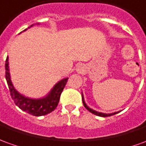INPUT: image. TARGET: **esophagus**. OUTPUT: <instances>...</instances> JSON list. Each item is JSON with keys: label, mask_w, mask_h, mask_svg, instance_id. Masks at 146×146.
Segmentation results:
<instances>
[{"label": "esophagus", "mask_w": 146, "mask_h": 146, "mask_svg": "<svg viewBox=\"0 0 146 146\" xmlns=\"http://www.w3.org/2000/svg\"><path fill=\"white\" fill-rule=\"evenodd\" d=\"M76 71L79 72V73H83V71H85V67H84V65H82V64H79L76 67Z\"/></svg>", "instance_id": "34e87169"}]
</instances>
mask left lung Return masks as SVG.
<instances>
[{"label":"left lung","instance_id":"8db88e82","mask_svg":"<svg viewBox=\"0 0 146 146\" xmlns=\"http://www.w3.org/2000/svg\"><path fill=\"white\" fill-rule=\"evenodd\" d=\"M82 99H83V106H85V108H86L87 110H89L90 113H94V114L97 115V116H100V117H109V116H111V115H114V114H116V113H119V112H120V111H117V112H113V113H102V112H98V111H96V110H94L91 109L90 107H89V106H88L86 104V102H85V100H84V97H83V92H82Z\"/></svg>","mask_w":146,"mask_h":146}]
</instances>
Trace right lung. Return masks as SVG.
<instances>
[{"label": "right lung", "mask_w": 146, "mask_h": 146, "mask_svg": "<svg viewBox=\"0 0 146 146\" xmlns=\"http://www.w3.org/2000/svg\"><path fill=\"white\" fill-rule=\"evenodd\" d=\"M39 25V24H37ZM31 25L28 29L33 27ZM24 30L23 32L26 31L27 29ZM9 57H7L5 61V78L8 86L9 88L10 94L12 98L13 99L14 102L17 106L19 108L24 110L27 113L32 114L33 116H42L52 112L56 109L58 106L60 101V95L63 91L64 86L66 85L68 78L60 80L58 83H56L54 86L52 87L51 90L48 94L42 98H32L25 96L24 94H21L18 90H16L11 80V75H10L9 66Z\"/></svg>", "instance_id": "obj_1"}]
</instances>
